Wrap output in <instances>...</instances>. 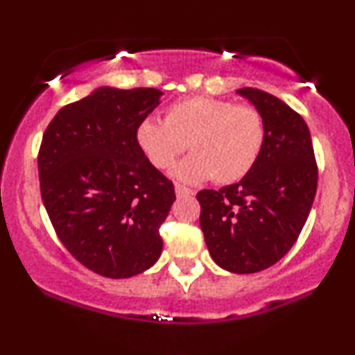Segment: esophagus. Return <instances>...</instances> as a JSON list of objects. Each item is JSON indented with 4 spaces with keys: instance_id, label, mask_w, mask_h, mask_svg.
<instances>
[{
    "instance_id": "1",
    "label": "esophagus",
    "mask_w": 355,
    "mask_h": 355,
    "mask_svg": "<svg viewBox=\"0 0 355 355\" xmlns=\"http://www.w3.org/2000/svg\"><path fill=\"white\" fill-rule=\"evenodd\" d=\"M175 193H177V196H190L193 195V191H191L189 187H183L180 183H177V185H175Z\"/></svg>"
}]
</instances>
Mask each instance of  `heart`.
I'll return each mask as SVG.
<instances>
[{
    "instance_id": "b5f03b06",
    "label": "heart",
    "mask_w": 355,
    "mask_h": 355,
    "mask_svg": "<svg viewBox=\"0 0 355 355\" xmlns=\"http://www.w3.org/2000/svg\"><path fill=\"white\" fill-rule=\"evenodd\" d=\"M264 121L251 105L207 96L170 104L164 122L145 119L137 144L157 170H168L189 147L191 155L175 166L180 180L233 183L251 172L264 145Z\"/></svg>"
}]
</instances>
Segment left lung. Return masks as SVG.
<instances>
[{
  "label": "left lung",
  "instance_id": "left-lung-1",
  "mask_svg": "<svg viewBox=\"0 0 355 355\" xmlns=\"http://www.w3.org/2000/svg\"><path fill=\"white\" fill-rule=\"evenodd\" d=\"M264 121V145L251 172L220 190H202L200 226L213 261L250 275L272 266L291 250L315 190L318 164L304 119L271 94L238 89Z\"/></svg>",
  "mask_w": 355,
  "mask_h": 355
}]
</instances>
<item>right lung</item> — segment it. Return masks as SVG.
I'll return each instance as SVG.
<instances>
[{"label": "right lung", "instance_id": "right-lung-1", "mask_svg": "<svg viewBox=\"0 0 355 355\" xmlns=\"http://www.w3.org/2000/svg\"><path fill=\"white\" fill-rule=\"evenodd\" d=\"M160 96L152 87H101L64 105L42 135V203L64 248L101 276L140 275L162 253L159 230L175 187L135 139Z\"/></svg>", "mask_w": 355, "mask_h": 355}]
</instances>
